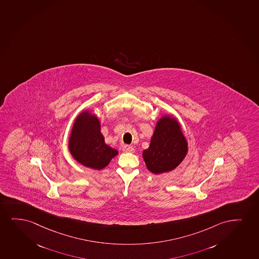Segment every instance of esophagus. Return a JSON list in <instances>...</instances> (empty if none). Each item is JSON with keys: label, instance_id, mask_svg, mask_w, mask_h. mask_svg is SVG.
Instances as JSON below:
<instances>
[{"label": "esophagus", "instance_id": "esophagus-1", "mask_svg": "<svg viewBox=\"0 0 259 259\" xmlns=\"http://www.w3.org/2000/svg\"><path fill=\"white\" fill-rule=\"evenodd\" d=\"M122 149H123V151L125 152V153H135V148H133L132 146L124 145Z\"/></svg>", "mask_w": 259, "mask_h": 259}]
</instances>
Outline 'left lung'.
I'll use <instances>...</instances> for the list:
<instances>
[{
	"label": "left lung",
	"mask_w": 259,
	"mask_h": 259,
	"mask_svg": "<svg viewBox=\"0 0 259 259\" xmlns=\"http://www.w3.org/2000/svg\"><path fill=\"white\" fill-rule=\"evenodd\" d=\"M187 151L188 144L178 121L165 115L156 123L150 145L142 156L149 171L161 174L177 168Z\"/></svg>",
	"instance_id": "8db88e82"
}]
</instances>
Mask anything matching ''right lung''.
Masks as SVG:
<instances>
[{"instance_id":"1","label":"right lung","mask_w":259,"mask_h":259,"mask_svg":"<svg viewBox=\"0 0 259 259\" xmlns=\"http://www.w3.org/2000/svg\"><path fill=\"white\" fill-rule=\"evenodd\" d=\"M68 148L73 157L88 168L102 169L118 155L114 148L105 144L101 134L100 121L89 111H84L75 118Z\"/></svg>"}]
</instances>
